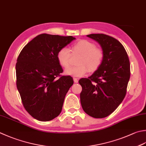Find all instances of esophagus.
I'll return each instance as SVG.
<instances>
[{
    "mask_svg": "<svg viewBox=\"0 0 146 146\" xmlns=\"http://www.w3.org/2000/svg\"><path fill=\"white\" fill-rule=\"evenodd\" d=\"M73 80H74V82H75V83H77V82H78V78H73Z\"/></svg>",
    "mask_w": 146,
    "mask_h": 146,
    "instance_id": "1",
    "label": "esophagus"
}]
</instances>
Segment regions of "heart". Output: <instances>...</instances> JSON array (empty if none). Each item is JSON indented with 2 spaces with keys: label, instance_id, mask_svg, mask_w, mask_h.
<instances>
[{
  "label": "heart",
  "instance_id": "b5f03b06",
  "mask_svg": "<svg viewBox=\"0 0 146 146\" xmlns=\"http://www.w3.org/2000/svg\"><path fill=\"white\" fill-rule=\"evenodd\" d=\"M73 54L80 55L77 61L79 64L76 66L67 68L65 75L75 77H80L85 75L88 70L94 71L101 66L104 58V53L102 49L96 47L93 42L87 40H81L74 44L72 48ZM71 54L66 47L60 48L57 54L59 64L62 67L68 68L71 63Z\"/></svg>",
  "mask_w": 146,
  "mask_h": 146
}]
</instances>
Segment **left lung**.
I'll list each match as a JSON object with an SVG mask.
<instances>
[{
	"label": "left lung",
	"instance_id": "1",
	"mask_svg": "<svg viewBox=\"0 0 146 146\" xmlns=\"http://www.w3.org/2000/svg\"><path fill=\"white\" fill-rule=\"evenodd\" d=\"M87 36L99 43L104 58L92 75L79 80L81 105L87 115L102 118L111 115L125 98L130 76V61L124 47L116 38L102 33Z\"/></svg>",
	"mask_w": 146,
	"mask_h": 146
}]
</instances>
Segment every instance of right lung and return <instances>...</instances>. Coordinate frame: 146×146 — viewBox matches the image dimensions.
I'll return each mask as SVG.
<instances>
[{"instance_id":"right-lung-1","label":"right lung","mask_w":146,"mask_h":146,"mask_svg":"<svg viewBox=\"0 0 146 146\" xmlns=\"http://www.w3.org/2000/svg\"><path fill=\"white\" fill-rule=\"evenodd\" d=\"M75 39L40 34L25 45L17 59V88L25 110L37 120H52L61 112L73 80L70 76L60 75L63 70L57 54Z\"/></svg>"}]
</instances>
